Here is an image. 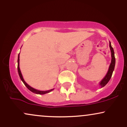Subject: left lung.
<instances>
[{
  "label": "left lung",
  "instance_id": "left-lung-1",
  "mask_svg": "<svg viewBox=\"0 0 127 127\" xmlns=\"http://www.w3.org/2000/svg\"><path fill=\"white\" fill-rule=\"evenodd\" d=\"M109 47H110V51H111V57H112V60H111V63H110V66H109L108 72H107V74L105 76L104 78L101 80V82H100V85L101 87H104L106 84L108 83V82L110 81V78H111L112 73H113V70H114L115 68V52L113 51V48L112 47L111 43L110 42H109Z\"/></svg>",
  "mask_w": 127,
  "mask_h": 127
}]
</instances>
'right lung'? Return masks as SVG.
Wrapping results in <instances>:
<instances>
[{"mask_svg": "<svg viewBox=\"0 0 127 127\" xmlns=\"http://www.w3.org/2000/svg\"><path fill=\"white\" fill-rule=\"evenodd\" d=\"M20 54H18V67H17V68H18V74H19V76H20V78L21 79V80L22 81H23V82L24 83V85H26V87H27V88L29 89L30 91H31L32 92H33V93H35V94H46V93H48L49 92L52 91V90H54V89H52V90H48V91H39V90H36V89L32 88V87H30V85H29L28 84L26 83L25 81H24V79L23 78V76H22V74H21V70H20V67H19V63H20Z\"/></svg>", "mask_w": 127, "mask_h": 127, "instance_id": "1", "label": "right lung"}]
</instances>
